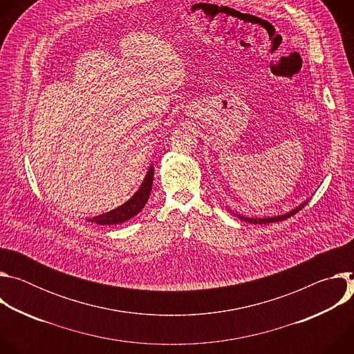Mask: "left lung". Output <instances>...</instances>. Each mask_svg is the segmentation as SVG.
Here are the masks:
<instances>
[{"label": "left lung", "instance_id": "1", "mask_svg": "<svg viewBox=\"0 0 354 354\" xmlns=\"http://www.w3.org/2000/svg\"><path fill=\"white\" fill-rule=\"evenodd\" d=\"M307 201L308 200H306L304 203H301L299 206H297L295 209H292L291 212H288V213H286V214H280V216H273V217H263V218H259V217H245V216H242V214H238V213H234V212H231L234 216H236L239 220H242V221H246V223H250V224H269V223H277V221H283V220H286V218H290L291 216H294L295 213H298L302 207H304L306 205H307Z\"/></svg>", "mask_w": 354, "mask_h": 354}]
</instances>
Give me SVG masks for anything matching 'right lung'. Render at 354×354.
I'll list each match as a JSON object with an SVG mask.
<instances>
[{
	"instance_id": "add662e5",
	"label": "right lung",
	"mask_w": 354,
	"mask_h": 354,
	"mask_svg": "<svg viewBox=\"0 0 354 354\" xmlns=\"http://www.w3.org/2000/svg\"><path fill=\"white\" fill-rule=\"evenodd\" d=\"M153 178H154V167L151 165L141 186L126 201V203H123L122 206H119L108 213L92 217L88 221L97 224V225H116V224H122V223L133 218L134 216H137L144 209L147 200L149 197L151 189H153Z\"/></svg>"
}]
</instances>
